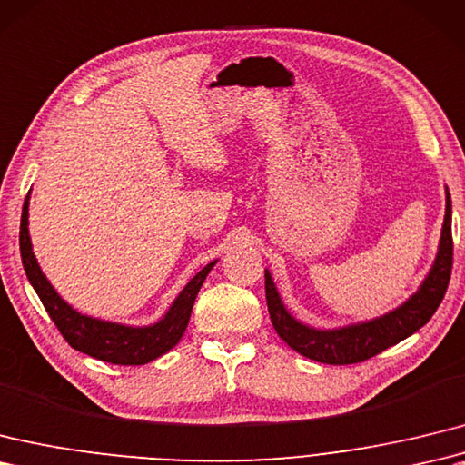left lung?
Returning a JSON list of instances; mask_svg holds the SVG:
<instances>
[{
	"label": "left lung",
	"mask_w": 465,
	"mask_h": 465,
	"mask_svg": "<svg viewBox=\"0 0 465 465\" xmlns=\"http://www.w3.org/2000/svg\"><path fill=\"white\" fill-rule=\"evenodd\" d=\"M451 200L446 188V215L441 223L438 253L422 283L404 303L369 321L351 322L337 329H317L293 317L265 269V297L269 317L279 337L291 349L322 364H354L404 341L434 315L446 295L451 273Z\"/></svg>",
	"instance_id": "obj_1"
}]
</instances>
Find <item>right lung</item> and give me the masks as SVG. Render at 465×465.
Segmentation results:
<instances>
[{"mask_svg": "<svg viewBox=\"0 0 465 465\" xmlns=\"http://www.w3.org/2000/svg\"><path fill=\"white\" fill-rule=\"evenodd\" d=\"M29 200L31 192L27 193L24 212H21V262H24V269L31 287L35 289L43 307H45L51 321L55 322L57 329L61 331L64 341H67L74 351L89 354L93 359L123 366L146 364L174 349L180 342L183 331L188 327L198 291L203 285V282H206L212 267L218 263V259H213L212 263H208L202 272L193 275L186 283V287L180 291L178 297L172 301V305L168 307L164 315L158 321L150 322V325L136 327L84 315V312L69 305L67 301L57 293V289L51 285L45 273L41 272L29 235Z\"/></svg>", "mask_w": 465, "mask_h": 465, "instance_id": "right-lung-1", "label": "right lung"}]
</instances>
